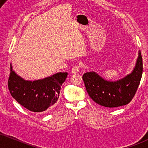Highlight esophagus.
Instances as JSON below:
<instances>
[{
  "label": "esophagus",
  "instance_id": "1",
  "mask_svg": "<svg viewBox=\"0 0 148 148\" xmlns=\"http://www.w3.org/2000/svg\"><path fill=\"white\" fill-rule=\"evenodd\" d=\"M79 68H80V65L79 64L75 65L72 68V69H71V73H72L73 74L77 73L79 72Z\"/></svg>",
  "mask_w": 148,
  "mask_h": 148
}]
</instances>
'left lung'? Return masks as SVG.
I'll return each instance as SVG.
<instances>
[{"instance_id": "1", "label": "left lung", "mask_w": 148, "mask_h": 148, "mask_svg": "<svg viewBox=\"0 0 148 148\" xmlns=\"http://www.w3.org/2000/svg\"><path fill=\"white\" fill-rule=\"evenodd\" d=\"M143 73V60L140 51L136 64L130 74L116 81L103 79L95 71L83 75V80L89 96L98 104L115 108L130 103L135 95Z\"/></svg>"}]
</instances>
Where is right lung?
Instances as JSON below:
<instances>
[{
  "mask_svg": "<svg viewBox=\"0 0 148 148\" xmlns=\"http://www.w3.org/2000/svg\"><path fill=\"white\" fill-rule=\"evenodd\" d=\"M67 75L66 72H60L42 79L26 80L16 74L11 64L9 90L13 97L25 108L35 112H44L56 104Z\"/></svg>",
  "mask_w": 148,
  "mask_h": 148,
  "instance_id": "obj_1",
  "label": "right lung"
}]
</instances>
